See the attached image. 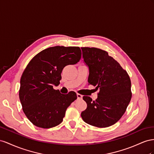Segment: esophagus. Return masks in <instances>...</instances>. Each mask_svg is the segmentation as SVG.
I'll list each match as a JSON object with an SVG mask.
<instances>
[{"label": "esophagus", "instance_id": "obj_1", "mask_svg": "<svg viewBox=\"0 0 154 154\" xmlns=\"http://www.w3.org/2000/svg\"><path fill=\"white\" fill-rule=\"evenodd\" d=\"M77 97L78 99H81L82 98V95L79 94H77Z\"/></svg>", "mask_w": 154, "mask_h": 154}]
</instances>
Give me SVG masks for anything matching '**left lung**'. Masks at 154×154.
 I'll return each instance as SVG.
<instances>
[{"label": "left lung", "mask_w": 154, "mask_h": 154, "mask_svg": "<svg viewBox=\"0 0 154 154\" xmlns=\"http://www.w3.org/2000/svg\"><path fill=\"white\" fill-rule=\"evenodd\" d=\"M83 60L89 68L88 85L99 90L97 99L83 96L87 108L81 112L85 122L105 128L120 119L131 98V81L127 72L108 52L96 48H81Z\"/></svg>", "instance_id": "obj_1"}]
</instances>
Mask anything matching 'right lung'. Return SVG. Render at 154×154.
I'll return each instance as SVG.
<instances>
[{
    "label": "right lung",
    "instance_id": "add662e5",
    "mask_svg": "<svg viewBox=\"0 0 154 154\" xmlns=\"http://www.w3.org/2000/svg\"><path fill=\"white\" fill-rule=\"evenodd\" d=\"M79 47L57 46L38 53L22 75L19 99L26 116L39 128H50L62 122L66 110L77 99L75 92L66 95L55 90L66 66L79 61Z\"/></svg>",
    "mask_w": 154,
    "mask_h": 154
}]
</instances>
